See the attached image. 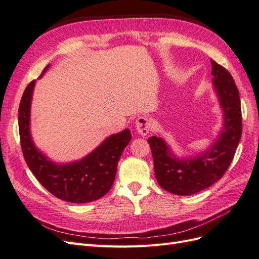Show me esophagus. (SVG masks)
Returning a JSON list of instances; mask_svg holds the SVG:
<instances>
[{
  "mask_svg": "<svg viewBox=\"0 0 259 259\" xmlns=\"http://www.w3.org/2000/svg\"><path fill=\"white\" fill-rule=\"evenodd\" d=\"M151 128V121L150 119L145 117H140L137 119L136 121V130L140 136H147L149 134Z\"/></svg>",
  "mask_w": 259,
  "mask_h": 259,
  "instance_id": "obj_1",
  "label": "esophagus"
}]
</instances>
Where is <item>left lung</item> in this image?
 Masks as SVG:
<instances>
[{"instance_id":"1","label":"left lung","mask_w":259,"mask_h":259,"mask_svg":"<svg viewBox=\"0 0 259 259\" xmlns=\"http://www.w3.org/2000/svg\"><path fill=\"white\" fill-rule=\"evenodd\" d=\"M212 84L223 111V125L217 140L204 151L190 156H177L161 137L148 142L154 161L158 185L168 193L189 196L217 183L233 160L242 136V110L238 90L227 69L211 60Z\"/></svg>"}]
</instances>
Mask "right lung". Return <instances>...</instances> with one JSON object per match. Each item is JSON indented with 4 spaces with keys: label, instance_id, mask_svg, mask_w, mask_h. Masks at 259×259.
I'll return each instance as SVG.
<instances>
[{
    "label": "right lung",
    "instance_id": "right-lung-1",
    "mask_svg": "<svg viewBox=\"0 0 259 259\" xmlns=\"http://www.w3.org/2000/svg\"><path fill=\"white\" fill-rule=\"evenodd\" d=\"M46 66L44 73L49 69ZM36 81L26 88L18 109V128L25 161L31 173L49 193L64 201L85 203L97 200L110 190L117 164L131 140L129 129L111 135L78 161L56 163L39 150L30 134V107Z\"/></svg>",
    "mask_w": 259,
    "mask_h": 259
}]
</instances>
